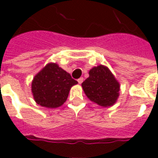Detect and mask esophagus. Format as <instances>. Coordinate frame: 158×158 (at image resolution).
Masks as SVG:
<instances>
[{
    "mask_svg": "<svg viewBox=\"0 0 158 158\" xmlns=\"http://www.w3.org/2000/svg\"><path fill=\"white\" fill-rule=\"evenodd\" d=\"M83 81H84V78H79V79H78V82H79V84H82Z\"/></svg>",
    "mask_w": 158,
    "mask_h": 158,
    "instance_id": "34e87169",
    "label": "esophagus"
}]
</instances>
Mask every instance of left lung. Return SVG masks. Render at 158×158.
<instances>
[{
  "label": "left lung",
  "instance_id": "8db88e82",
  "mask_svg": "<svg viewBox=\"0 0 158 158\" xmlns=\"http://www.w3.org/2000/svg\"><path fill=\"white\" fill-rule=\"evenodd\" d=\"M82 88L91 102L107 107L116 103L120 85L107 67L99 65L89 70V77L82 83Z\"/></svg>",
  "mask_w": 158,
  "mask_h": 158
}]
</instances>
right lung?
<instances>
[{"mask_svg": "<svg viewBox=\"0 0 158 158\" xmlns=\"http://www.w3.org/2000/svg\"><path fill=\"white\" fill-rule=\"evenodd\" d=\"M78 82L58 64L50 62L32 80L31 90L35 102L47 108H56L65 102L71 87Z\"/></svg>", "mask_w": 158, "mask_h": 158, "instance_id": "obj_1", "label": "right lung"}]
</instances>
